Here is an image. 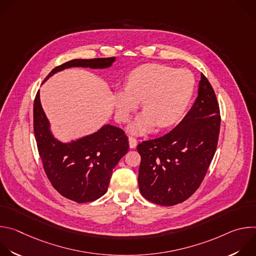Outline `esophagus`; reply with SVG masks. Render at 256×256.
Listing matches in <instances>:
<instances>
[{
  "label": "esophagus",
  "mask_w": 256,
  "mask_h": 256,
  "mask_svg": "<svg viewBox=\"0 0 256 256\" xmlns=\"http://www.w3.org/2000/svg\"><path fill=\"white\" fill-rule=\"evenodd\" d=\"M128 144H130V148H132V149L136 148V140L134 138H132V136H130V138H128Z\"/></svg>",
  "instance_id": "34e87169"
}]
</instances>
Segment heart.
Listing matches in <instances>:
<instances>
[{
  "label": "heart",
  "mask_w": 256,
  "mask_h": 256,
  "mask_svg": "<svg viewBox=\"0 0 256 256\" xmlns=\"http://www.w3.org/2000/svg\"><path fill=\"white\" fill-rule=\"evenodd\" d=\"M194 88V77L186 68L149 64L130 72L126 89L116 91L114 102L120 120L130 114L142 101L144 112L128 126L132 134H142L176 122L184 114Z\"/></svg>",
  "instance_id": "obj_1"
}]
</instances>
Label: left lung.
<instances>
[{"label": "left lung", "instance_id": "8db88e82", "mask_svg": "<svg viewBox=\"0 0 256 256\" xmlns=\"http://www.w3.org/2000/svg\"><path fill=\"white\" fill-rule=\"evenodd\" d=\"M221 118L214 91L200 74L198 97L171 132L140 142L138 188L142 196L160 206L188 200L200 186L214 158Z\"/></svg>", "mask_w": 256, "mask_h": 256}]
</instances>
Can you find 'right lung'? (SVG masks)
<instances>
[{
	"mask_svg": "<svg viewBox=\"0 0 256 256\" xmlns=\"http://www.w3.org/2000/svg\"><path fill=\"white\" fill-rule=\"evenodd\" d=\"M116 58L72 60L54 68L44 83L64 68L103 70L110 68ZM33 124L40 156L52 186L62 196L79 204L101 198L107 190L112 170L128 151V140L124 130L104 124L91 134L62 142L52 134L40 103V90L34 100Z\"/></svg>",
	"mask_w": 256,
	"mask_h": 256,
	"instance_id": "1",
	"label": "right lung"
}]
</instances>
